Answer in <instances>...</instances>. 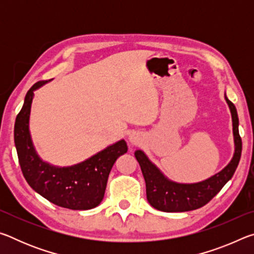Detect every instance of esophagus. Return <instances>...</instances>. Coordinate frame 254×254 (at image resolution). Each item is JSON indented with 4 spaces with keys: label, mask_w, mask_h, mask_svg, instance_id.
Masks as SVG:
<instances>
[{
    "label": "esophagus",
    "mask_w": 254,
    "mask_h": 254,
    "mask_svg": "<svg viewBox=\"0 0 254 254\" xmlns=\"http://www.w3.org/2000/svg\"><path fill=\"white\" fill-rule=\"evenodd\" d=\"M130 141L133 143H135L136 142V137L135 136H130Z\"/></svg>",
    "instance_id": "1"
}]
</instances>
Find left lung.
Listing matches in <instances>:
<instances>
[{
    "instance_id": "8db88e82",
    "label": "left lung",
    "mask_w": 254,
    "mask_h": 254,
    "mask_svg": "<svg viewBox=\"0 0 254 254\" xmlns=\"http://www.w3.org/2000/svg\"><path fill=\"white\" fill-rule=\"evenodd\" d=\"M233 121V135L235 143L234 156L229 165L220 173L196 184H178L165 177L143 151L136 150L134 156L142 170L147 188V199L158 210L167 213L188 212L203 207L217 195L223 186L233 177L242 152V140L239 134V118L235 105L225 95Z\"/></svg>"
}]
</instances>
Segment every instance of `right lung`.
I'll use <instances>...</instances> for the list:
<instances>
[{"label":"right lung","mask_w":254,"mask_h":254,"mask_svg":"<svg viewBox=\"0 0 254 254\" xmlns=\"http://www.w3.org/2000/svg\"><path fill=\"white\" fill-rule=\"evenodd\" d=\"M47 83L38 81L29 89L14 124V143L19 163L27 183L50 203L74 210L92 209L101 204L112 167L127 153V145L120 140L70 167H55L42 161L33 147L29 131V118L33 92Z\"/></svg>","instance_id":"1"}]
</instances>
